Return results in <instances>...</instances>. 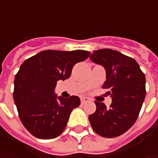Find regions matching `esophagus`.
Listing matches in <instances>:
<instances>
[{
	"instance_id": "obj_1",
	"label": "esophagus",
	"mask_w": 158,
	"mask_h": 158,
	"mask_svg": "<svg viewBox=\"0 0 158 158\" xmlns=\"http://www.w3.org/2000/svg\"><path fill=\"white\" fill-rule=\"evenodd\" d=\"M89 98H81V103L82 104H85V103H88V102H89Z\"/></svg>"
}]
</instances>
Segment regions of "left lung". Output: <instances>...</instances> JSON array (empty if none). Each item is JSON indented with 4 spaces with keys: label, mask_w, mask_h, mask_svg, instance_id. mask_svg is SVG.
<instances>
[{
    "label": "left lung",
    "mask_w": 158,
    "mask_h": 158,
    "mask_svg": "<svg viewBox=\"0 0 158 158\" xmlns=\"http://www.w3.org/2000/svg\"><path fill=\"white\" fill-rule=\"evenodd\" d=\"M90 60L102 65L106 71L103 89L112 97V104L95 101L96 112L89 116L93 130L106 138L118 136L136 121L146 96L145 75L136 60L112 49L94 51Z\"/></svg>",
    "instance_id": "left-lung-1"
}]
</instances>
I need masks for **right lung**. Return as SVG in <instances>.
<instances>
[{
  "label": "right lung",
  "instance_id": "obj_1",
  "mask_svg": "<svg viewBox=\"0 0 158 158\" xmlns=\"http://www.w3.org/2000/svg\"><path fill=\"white\" fill-rule=\"evenodd\" d=\"M84 50H46L25 60L16 73L13 98L20 120L32 135L40 139L59 136L67 127L72 110L80 98H57L59 80L69 78L73 67L86 60Z\"/></svg>",
  "mask_w": 158,
  "mask_h": 158
}]
</instances>
